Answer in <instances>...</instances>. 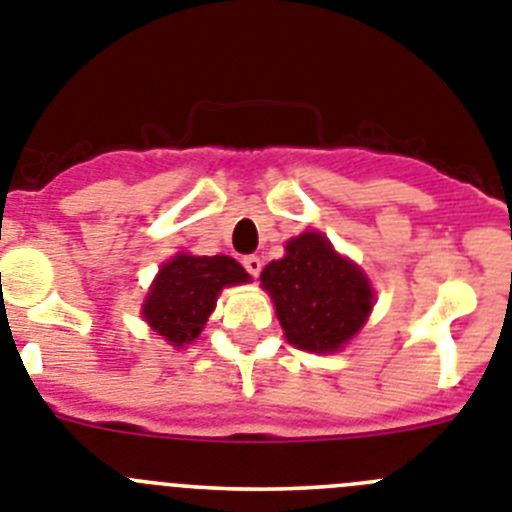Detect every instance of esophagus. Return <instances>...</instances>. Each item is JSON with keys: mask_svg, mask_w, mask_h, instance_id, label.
<instances>
[{"mask_svg": "<svg viewBox=\"0 0 512 512\" xmlns=\"http://www.w3.org/2000/svg\"><path fill=\"white\" fill-rule=\"evenodd\" d=\"M242 265H245V270L252 275V278H257L262 270V260L257 255H247L245 260H242Z\"/></svg>", "mask_w": 512, "mask_h": 512, "instance_id": "obj_1", "label": "esophagus"}]
</instances>
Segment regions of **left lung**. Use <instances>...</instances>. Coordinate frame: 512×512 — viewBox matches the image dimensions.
<instances>
[{
	"label": "left lung",
	"mask_w": 512,
	"mask_h": 512,
	"mask_svg": "<svg viewBox=\"0 0 512 512\" xmlns=\"http://www.w3.org/2000/svg\"><path fill=\"white\" fill-rule=\"evenodd\" d=\"M260 280L273 298L285 339L303 352H339L375 306L370 278L321 232L288 239L285 257L270 262Z\"/></svg>",
	"instance_id": "obj_1"
}]
</instances>
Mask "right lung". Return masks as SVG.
<instances>
[{"instance_id": "obj_1", "label": "right lung", "mask_w": 512, "mask_h": 512, "mask_svg": "<svg viewBox=\"0 0 512 512\" xmlns=\"http://www.w3.org/2000/svg\"><path fill=\"white\" fill-rule=\"evenodd\" d=\"M250 283L234 257L176 255L160 267L142 303V319L173 347H186L209 321L227 285Z\"/></svg>"}]
</instances>
